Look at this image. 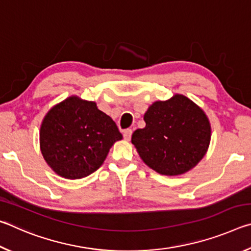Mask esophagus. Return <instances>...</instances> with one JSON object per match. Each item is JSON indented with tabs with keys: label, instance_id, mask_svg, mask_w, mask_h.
<instances>
[{
	"label": "esophagus",
	"instance_id": "esophagus-1",
	"mask_svg": "<svg viewBox=\"0 0 251 251\" xmlns=\"http://www.w3.org/2000/svg\"><path fill=\"white\" fill-rule=\"evenodd\" d=\"M131 134H133V130L131 129H126V130H124V138L126 139V141H129L130 139V137H131Z\"/></svg>",
	"mask_w": 251,
	"mask_h": 251
}]
</instances>
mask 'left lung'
<instances>
[{"mask_svg": "<svg viewBox=\"0 0 251 251\" xmlns=\"http://www.w3.org/2000/svg\"><path fill=\"white\" fill-rule=\"evenodd\" d=\"M146 126L136 129L131 143L148 167L177 176L202 159L210 143V123L203 110L184 95L155 101L144 115Z\"/></svg>", "mask_w": 251, "mask_h": 251, "instance_id": "left-lung-1", "label": "left lung"}]
</instances>
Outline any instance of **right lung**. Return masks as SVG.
Returning a JSON list of instances; mask_svg holds the SVG:
<instances>
[{"mask_svg":"<svg viewBox=\"0 0 251 251\" xmlns=\"http://www.w3.org/2000/svg\"><path fill=\"white\" fill-rule=\"evenodd\" d=\"M122 134L96 103L71 96L49 110L40 145L46 163L61 177L79 179L97 171Z\"/></svg>","mask_w":251,"mask_h":251,"instance_id":"obj_1","label":"right lung"}]
</instances>
